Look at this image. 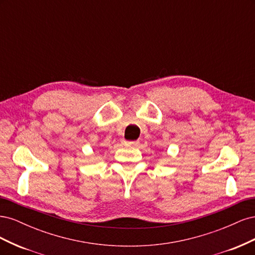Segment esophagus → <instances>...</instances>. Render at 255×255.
Listing matches in <instances>:
<instances>
[{"mask_svg":"<svg viewBox=\"0 0 255 255\" xmlns=\"http://www.w3.org/2000/svg\"><path fill=\"white\" fill-rule=\"evenodd\" d=\"M123 144L125 145H133V146H137L138 144H139V141L136 140V141H125L123 142Z\"/></svg>","mask_w":255,"mask_h":255,"instance_id":"34e87169","label":"esophagus"}]
</instances>
